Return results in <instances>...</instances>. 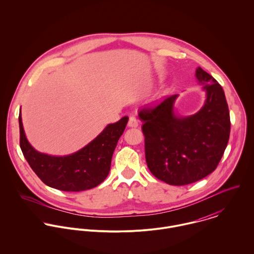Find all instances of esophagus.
I'll list each match as a JSON object with an SVG mask.
<instances>
[{"label": "esophagus", "instance_id": "esophagus-1", "mask_svg": "<svg viewBox=\"0 0 254 254\" xmlns=\"http://www.w3.org/2000/svg\"><path fill=\"white\" fill-rule=\"evenodd\" d=\"M138 119L135 117V116H130L129 117V121H128V126L129 127H132V128H136L138 127Z\"/></svg>", "mask_w": 254, "mask_h": 254}]
</instances>
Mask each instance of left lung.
<instances>
[{
    "label": "left lung",
    "mask_w": 254,
    "mask_h": 254,
    "mask_svg": "<svg viewBox=\"0 0 254 254\" xmlns=\"http://www.w3.org/2000/svg\"><path fill=\"white\" fill-rule=\"evenodd\" d=\"M195 76L206 91L205 104L195 114L175 116L173 104L178 95L139 111L147 167L169 185H189L212 173L230 137V112L223 88L200 67Z\"/></svg>",
    "instance_id": "1"
}]
</instances>
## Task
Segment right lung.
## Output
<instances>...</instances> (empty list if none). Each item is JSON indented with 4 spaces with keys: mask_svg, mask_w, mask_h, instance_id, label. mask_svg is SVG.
I'll return each mask as SVG.
<instances>
[{
    "mask_svg": "<svg viewBox=\"0 0 254 254\" xmlns=\"http://www.w3.org/2000/svg\"><path fill=\"white\" fill-rule=\"evenodd\" d=\"M19 145L28 164L47 186L64 191H81L97 187L110 170L111 158L128 122L122 117L109 126L89 145L67 156H51L38 152L28 143L19 112Z\"/></svg>",
    "mask_w": 254,
    "mask_h": 254,
    "instance_id": "add662e5",
    "label": "right lung"
}]
</instances>
